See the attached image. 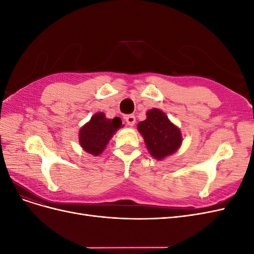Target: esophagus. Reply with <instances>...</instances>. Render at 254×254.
<instances>
[{"label": "esophagus", "mask_w": 254, "mask_h": 254, "mask_svg": "<svg viewBox=\"0 0 254 254\" xmlns=\"http://www.w3.org/2000/svg\"><path fill=\"white\" fill-rule=\"evenodd\" d=\"M125 121H126L128 126H131V127H132V126L135 124V118H134V115H127V117L125 118Z\"/></svg>", "instance_id": "1"}]
</instances>
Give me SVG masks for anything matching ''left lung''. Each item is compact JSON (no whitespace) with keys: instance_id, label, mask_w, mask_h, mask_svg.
I'll return each mask as SVG.
<instances>
[{"instance_id":"1","label":"left lung","mask_w":254,"mask_h":254,"mask_svg":"<svg viewBox=\"0 0 254 254\" xmlns=\"http://www.w3.org/2000/svg\"><path fill=\"white\" fill-rule=\"evenodd\" d=\"M146 147L152 158L163 160L181 147L182 133L180 128L158 108L146 112V120L137 124Z\"/></svg>"}]
</instances>
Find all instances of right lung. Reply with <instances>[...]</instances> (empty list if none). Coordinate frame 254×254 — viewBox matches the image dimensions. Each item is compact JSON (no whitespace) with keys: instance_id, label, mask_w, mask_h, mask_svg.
<instances>
[{"instance_id":"right-lung-1","label":"right lung","mask_w":254,"mask_h":254,"mask_svg":"<svg viewBox=\"0 0 254 254\" xmlns=\"http://www.w3.org/2000/svg\"><path fill=\"white\" fill-rule=\"evenodd\" d=\"M123 127L120 118L107 119L104 112L92 115L91 120L84 124L78 134L81 148L92 156H99L106 149L107 144L118 130Z\"/></svg>"}]
</instances>
